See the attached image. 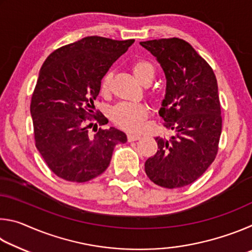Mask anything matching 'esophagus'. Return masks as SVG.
I'll return each mask as SVG.
<instances>
[{
    "label": "esophagus",
    "mask_w": 252,
    "mask_h": 252,
    "mask_svg": "<svg viewBox=\"0 0 252 252\" xmlns=\"http://www.w3.org/2000/svg\"><path fill=\"white\" fill-rule=\"evenodd\" d=\"M140 138H141V136L139 134H133V133L127 134V140H129V141H136V140H139Z\"/></svg>",
    "instance_id": "34e87169"
}]
</instances>
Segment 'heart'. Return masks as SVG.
Listing matches in <instances>:
<instances>
[{
  "label": "heart",
  "mask_w": 252,
  "mask_h": 252,
  "mask_svg": "<svg viewBox=\"0 0 252 252\" xmlns=\"http://www.w3.org/2000/svg\"><path fill=\"white\" fill-rule=\"evenodd\" d=\"M132 72L140 83H150L155 76V67L147 60H135L131 65ZM110 74H105L101 81V92H108L110 87ZM148 116L146 105L141 103H120L111 112L112 120L119 126L127 131L136 132L141 129L143 119Z\"/></svg>",
  "instance_id": "heart-1"
}]
</instances>
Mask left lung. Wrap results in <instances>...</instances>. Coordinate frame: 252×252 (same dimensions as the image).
<instances>
[{
	"label": "left lung",
	"mask_w": 252,
	"mask_h": 252,
	"mask_svg": "<svg viewBox=\"0 0 252 252\" xmlns=\"http://www.w3.org/2000/svg\"><path fill=\"white\" fill-rule=\"evenodd\" d=\"M160 63L167 80L159 114L169 138L157 136L158 151L144 163L156 185L173 189L194 182L218 152L222 126L218 83L211 66L185 40L140 42Z\"/></svg>",
	"instance_id": "1"
}]
</instances>
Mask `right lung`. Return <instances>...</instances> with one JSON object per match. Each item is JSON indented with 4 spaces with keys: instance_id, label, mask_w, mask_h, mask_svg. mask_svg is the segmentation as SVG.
I'll use <instances>...</instances> for the list:
<instances>
[{
    "instance_id": "right-lung-1",
    "label": "right lung",
    "mask_w": 252,
    "mask_h": 252,
    "mask_svg": "<svg viewBox=\"0 0 252 252\" xmlns=\"http://www.w3.org/2000/svg\"><path fill=\"white\" fill-rule=\"evenodd\" d=\"M134 40L117 41L87 36L51 53L42 65L34 89L31 116L36 149L59 178L87 182L109 167L113 149L126 142L125 132L111 126L89 134L101 80ZM94 116L92 119L90 117Z\"/></svg>"
}]
</instances>
